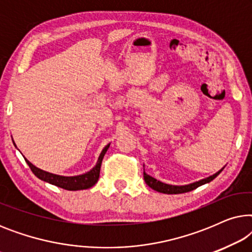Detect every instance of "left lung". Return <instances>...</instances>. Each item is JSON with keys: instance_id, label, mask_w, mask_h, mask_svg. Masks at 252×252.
Instances as JSON below:
<instances>
[{"instance_id": "8db88e82", "label": "left lung", "mask_w": 252, "mask_h": 252, "mask_svg": "<svg viewBox=\"0 0 252 252\" xmlns=\"http://www.w3.org/2000/svg\"><path fill=\"white\" fill-rule=\"evenodd\" d=\"M143 167H144V165H143ZM222 170H223V167L221 168V170H219L218 172H217V173L210 175V177H208V178H204V179H202V180L191 182V184H188V185H182V186L164 184V182H161L159 180H157V179L150 177L149 174L146 173V171H143V178H144V181H146V184L149 186L151 189H154V190L163 192V194H182V192L194 190V189H196L202 185L209 184V182L212 181L216 177H218V175L220 174V172H221Z\"/></svg>"}]
</instances>
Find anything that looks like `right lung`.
I'll return each instance as SVG.
<instances>
[{"mask_svg":"<svg viewBox=\"0 0 252 252\" xmlns=\"http://www.w3.org/2000/svg\"><path fill=\"white\" fill-rule=\"evenodd\" d=\"M13 142V140H12ZM15 144V142H13ZM16 147V144H15ZM110 143L106 144V146L103 148L102 153L99 154L97 163L94 167L92 168L91 171L86 172L84 174H79V175H73V177H65V175H58V174H54L50 173V172L43 171L41 168L36 167L35 165H33L30 160H27L25 157V160L27 165H29L31 170L34 174L36 175L40 180H43L48 182V184L57 186V187H61L63 189H66V190H82V189H88L94 186L96 182H97L98 178H99V170H101V164L103 160V157L106 153V150L109 149Z\"/></svg>","mask_w":252,"mask_h":252,"instance_id":"add662e5","label":"right lung"}]
</instances>
